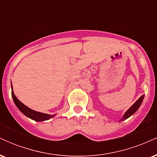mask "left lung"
<instances>
[{
    "label": "left lung",
    "instance_id": "1",
    "mask_svg": "<svg viewBox=\"0 0 157 157\" xmlns=\"http://www.w3.org/2000/svg\"><path fill=\"white\" fill-rule=\"evenodd\" d=\"M143 98H144V95H142V96L140 97V98H139L138 100H136V102H135L134 105L131 106L130 109H129L127 111H126L125 114H124V116L122 117V118L120 120V121H122V120H125L127 118L130 117L131 115L134 114V113L136 112V111H137L139 108H140V105H141V104H142V100H143Z\"/></svg>",
    "mask_w": 157,
    "mask_h": 157
}]
</instances>
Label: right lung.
Listing matches in <instances>:
<instances>
[{
  "label": "right lung",
  "instance_id": "right-lung-1",
  "mask_svg": "<svg viewBox=\"0 0 157 157\" xmlns=\"http://www.w3.org/2000/svg\"><path fill=\"white\" fill-rule=\"evenodd\" d=\"M12 97L13 98L14 102H15L16 106L18 108L20 111L22 112L23 114L26 115V117H29L32 120H35L37 122H40V121H44V120H49V119L53 118L55 115H49L47 113H43L40 112H37V111H34V110L30 109L29 108H28L24 104H23L17 97H15V94H14L13 91H12Z\"/></svg>",
  "mask_w": 157,
  "mask_h": 157
}]
</instances>
